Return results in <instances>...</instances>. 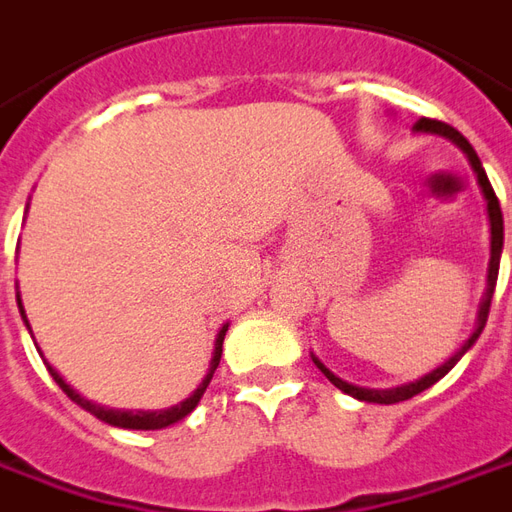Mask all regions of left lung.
Returning a JSON list of instances; mask_svg holds the SVG:
<instances>
[{
    "label": "left lung",
    "instance_id": "8db88e82",
    "mask_svg": "<svg viewBox=\"0 0 512 512\" xmlns=\"http://www.w3.org/2000/svg\"><path fill=\"white\" fill-rule=\"evenodd\" d=\"M416 132L421 135H441L446 141H452L455 146L463 149V155L468 157V163H471V169L477 174V182H480L482 196H485V202H488V221H491V260H488V285H485V293H482L480 307H477V321H474V330L468 335L466 341L460 343V349H457L455 355L446 357L441 366H435L432 371H427L424 377H418L413 382H405V385H393V388H363V385H352V382L341 380L338 374H332L330 368L324 366L316 355L313 357V363L318 366V371L327 377V380L338 388V391L349 393V396H355L360 402H374V405H396V402H405V399H413L416 393L427 391L430 385L446 377L460 357L466 355L468 349L477 343V338L482 335V327H485V321H488V310H491V299H493V288H496V277H499V260H502V246H505V221H502V207H499V199L493 194L491 182H488V174L482 169L480 157L474 152V146L468 144L466 138L455 130V127H449V124H443V121H432V119H421L416 124Z\"/></svg>",
    "mask_w": 512,
    "mask_h": 512
}]
</instances>
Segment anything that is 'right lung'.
Here are the masks:
<instances>
[{
	"mask_svg": "<svg viewBox=\"0 0 512 512\" xmlns=\"http://www.w3.org/2000/svg\"><path fill=\"white\" fill-rule=\"evenodd\" d=\"M16 302H19L21 318H24V324H27V330H30V321H27V313H24V305H21L19 293H16ZM227 327H230V324H224V327L219 330V335H216V346H213V357H210V368H207L205 380L196 385V391L191 393L188 399H182L180 405L166 407V410H113V407L96 405V402H91V399H85L82 393L74 391L69 382L60 377V371H57V368L49 366L46 360L44 363H46V368H49V374H52V380H55L60 388H63V393L69 396L71 402H77L82 410H88V413L99 418V421H105V424H110V427H121V430H163V427H171V424L182 421V418L188 416V413H194V407L199 405V399L205 396L207 385H210L213 374H216V368H219L221 343H224Z\"/></svg>",
	"mask_w": 512,
	"mask_h": 512,
	"instance_id": "right-lung-1",
	"label": "right lung"
}]
</instances>
